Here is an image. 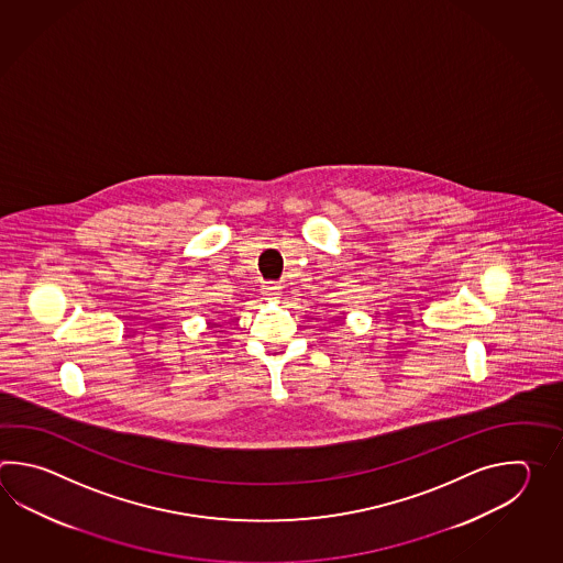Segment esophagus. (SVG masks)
Returning <instances> with one entry per match:
<instances>
[{"label": "esophagus", "mask_w": 563, "mask_h": 563, "mask_svg": "<svg viewBox=\"0 0 563 563\" xmlns=\"http://www.w3.org/2000/svg\"><path fill=\"white\" fill-rule=\"evenodd\" d=\"M264 296L269 299H277L282 296V286H277V284H267L264 286Z\"/></svg>", "instance_id": "esophagus-1"}]
</instances>
